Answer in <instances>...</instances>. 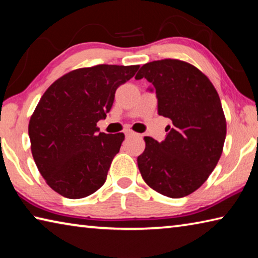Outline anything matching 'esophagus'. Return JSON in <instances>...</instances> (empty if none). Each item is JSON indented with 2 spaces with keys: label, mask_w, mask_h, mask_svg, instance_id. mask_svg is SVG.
<instances>
[{
  "label": "esophagus",
  "mask_w": 258,
  "mask_h": 258,
  "mask_svg": "<svg viewBox=\"0 0 258 258\" xmlns=\"http://www.w3.org/2000/svg\"><path fill=\"white\" fill-rule=\"evenodd\" d=\"M132 135H135V133L132 132V131H127V132H126V137H132Z\"/></svg>",
  "instance_id": "esophagus-1"
}]
</instances>
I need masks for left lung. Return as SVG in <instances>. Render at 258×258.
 I'll return each mask as SVG.
<instances>
[{"label":"left lung","instance_id":"left-lung-1","mask_svg":"<svg viewBox=\"0 0 258 258\" xmlns=\"http://www.w3.org/2000/svg\"><path fill=\"white\" fill-rule=\"evenodd\" d=\"M135 78L152 83L158 113L172 120L164 141L145 137L140 173L166 197H185L204 184L223 151L226 119L217 91L197 67L177 59L143 64Z\"/></svg>","mask_w":258,"mask_h":258}]
</instances>
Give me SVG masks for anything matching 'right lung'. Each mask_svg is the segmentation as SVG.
I'll return each instance as SVG.
<instances>
[{"mask_svg": "<svg viewBox=\"0 0 258 258\" xmlns=\"http://www.w3.org/2000/svg\"><path fill=\"white\" fill-rule=\"evenodd\" d=\"M135 66L97 64L78 68L52 83L30 116V149L38 171L52 190L80 199L106 182L124 133L99 132L117 87L138 72Z\"/></svg>", "mask_w": 258, "mask_h": 258, "instance_id": "add662e5", "label": "right lung"}]
</instances>
